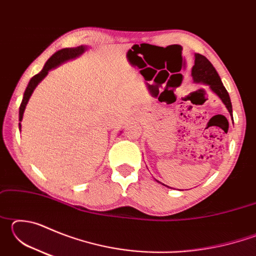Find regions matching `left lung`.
<instances>
[{
  "label": "left lung",
  "mask_w": 256,
  "mask_h": 256,
  "mask_svg": "<svg viewBox=\"0 0 256 256\" xmlns=\"http://www.w3.org/2000/svg\"><path fill=\"white\" fill-rule=\"evenodd\" d=\"M190 76H192V79L196 84L209 86L211 92L216 94V96L219 97L220 100L222 102L224 105L226 106L227 110L229 112V114H230L232 118V106L229 94L227 92L226 88L224 86L222 81L220 79L218 72L216 71V68L206 56L198 53L194 54V66L192 68ZM158 183H160V182H158ZM167 188H170V186H167Z\"/></svg>",
  "instance_id": "1"
}]
</instances>
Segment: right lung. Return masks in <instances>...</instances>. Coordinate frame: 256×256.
<instances>
[{
  "mask_svg": "<svg viewBox=\"0 0 256 256\" xmlns=\"http://www.w3.org/2000/svg\"><path fill=\"white\" fill-rule=\"evenodd\" d=\"M88 50V47L84 45L78 46V47H73V48H63L56 52L55 54H53L48 58V60L45 63L44 68L42 70L38 73V74L34 76L32 79H30L29 84L27 86V88L24 90V98L22 102H21V105L19 108V130L21 131V120H22L24 118V112L26 110V106L29 102V98L32 97V94L34 92V90L36 89V86H38V84H40V81L44 79V78L48 74V72L53 68H56L58 66H60V64L68 62L70 60H74L76 58H79L80 55H82L84 52Z\"/></svg>",
  "mask_w": 256,
  "mask_h": 256,
  "instance_id": "add662e5",
  "label": "right lung"
}]
</instances>
